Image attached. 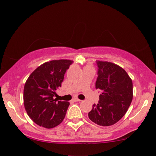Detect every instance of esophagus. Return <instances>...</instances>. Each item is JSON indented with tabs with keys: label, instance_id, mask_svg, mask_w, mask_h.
Returning <instances> with one entry per match:
<instances>
[{
	"label": "esophagus",
	"instance_id": "34e87169",
	"mask_svg": "<svg viewBox=\"0 0 156 156\" xmlns=\"http://www.w3.org/2000/svg\"><path fill=\"white\" fill-rule=\"evenodd\" d=\"M73 101H74V102H80V101H81L80 99H78V98H74V99H73Z\"/></svg>",
	"mask_w": 156,
	"mask_h": 156
}]
</instances>
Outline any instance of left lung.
Wrapping results in <instances>:
<instances>
[{"mask_svg":"<svg viewBox=\"0 0 156 156\" xmlns=\"http://www.w3.org/2000/svg\"><path fill=\"white\" fill-rule=\"evenodd\" d=\"M95 88L101 91L99 102L89 112L93 122L109 126L117 122L129 108L133 99V82L124 69L108 62L97 61Z\"/></svg>","mask_w":156,"mask_h":156,"instance_id":"8db88e82","label":"left lung"}]
</instances>
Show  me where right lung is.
<instances>
[{
    "label": "right lung",
    "instance_id": "right-lung-1",
    "mask_svg": "<svg viewBox=\"0 0 156 156\" xmlns=\"http://www.w3.org/2000/svg\"><path fill=\"white\" fill-rule=\"evenodd\" d=\"M73 61L53 60L42 64L30 75L25 83L23 101L29 117L46 128L57 126L63 121L69 102L57 101L55 91L62 87L64 74Z\"/></svg>",
    "mask_w": 156,
    "mask_h": 156
}]
</instances>
